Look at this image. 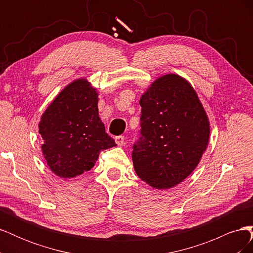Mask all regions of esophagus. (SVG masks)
<instances>
[{"label":"esophagus","instance_id":"obj_1","mask_svg":"<svg viewBox=\"0 0 253 253\" xmlns=\"http://www.w3.org/2000/svg\"><path fill=\"white\" fill-rule=\"evenodd\" d=\"M115 141L118 145H124L125 143V136H116L115 137Z\"/></svg>","mask_w":253,"mask_h":253}]
</instances>
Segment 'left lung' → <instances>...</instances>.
<instances>
[{
    "label": "left lung",
    "instance_id": "obj_1",
    "mask_svg": "<svg viewBox=\"0 0 253 253\" xmlns=\"http://www.w3.org/2000/svg\"><path fill=\"white\" fill-rule=\"evenodd\" d=\"M140 138L134 144L133 165L152 188L179 185L200 164L208 147L210 121L191 83L167 74L143 91Z\"/></svg>",
    "mask_w": 253,
    "mask_h": 253
}]
</instances>
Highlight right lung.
Wrapping results in <instances>:
<instances>
[{"instance_id":"right-lung-1","label":"right lung","mask_w":253,"mask_h":253,"mask_svg":"<svg viewBox=\"0 0 253 253\" xmlns=\"http://www.w3.org/2000/svg\"><path fill=\"white\" fill-rule=\"evenodd\" d=\"M98 91L87 78H78L60 91L39 121L41 150L49 170L74 178L90 170L102 150L116 147L99 117Z\"/></svg>"}]
</instances>
